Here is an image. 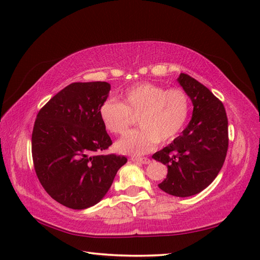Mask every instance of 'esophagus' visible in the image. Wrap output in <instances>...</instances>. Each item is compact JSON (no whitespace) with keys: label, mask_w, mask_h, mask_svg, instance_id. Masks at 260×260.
<instances>
[{"label":"esophagus","mask_w":260,"mask_h":260,"mask_svg":"<svg viewBox=\"0 0 260 260\" xmlns=\"http://www.w3.org/2000/svg\"><path fill=\"white\" fill-rule=\"evenodd\" d=\"M132 161L137 162V163H142V164H150L151 159L148 157H132Z\"/></svg>","instance_id":"obj_1"}]
</instances>
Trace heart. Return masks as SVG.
<instances>
[{
  "label": "heart",
  "mask_w": 260,
  "mask_h": 260,
  "mask_svg": "<svg viewBox=\"0 0 260 260\" xmlns=\"http://www.w3.org/2000/svg\"><path fill=\"white\" fill-rule=\"evenodd\" d=\"M119 102L106 99L98 108L105 129L115 135L124 134L137 116L140 129L125 134L116 148L125 154H145L175 139L184 128L190 116L189 95L181 88L139 82L119 95Z\"/></svg>",
  "instance_id": "b5f03b06"
}]
</instances>
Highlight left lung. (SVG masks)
Wrapping results in <instances>:
<instances>
[{
  "label": "left lung",
  "instance_id": "left-lung-1",
  "mask_svg": "<svg viewBox=\"0 0 260 260\" xmlns=\"http://www.w3.org/2000/svg\"><path fill=\"white\" fill-rule=\"evenodd\" d=\"M180 85L191 98L193 114L183 134L153 155L168 167L159 189L174 197L194 196L217 178L227 155L228 118L222 102L186 74Z\"/></svg>",
  "mask_w": 260,
  "mask_h": 260
}]
</instances>
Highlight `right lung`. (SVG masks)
<instances>
[{"mask_svg": "<svg viewBox=\"0 0 260 260\" xmlns=\"http://www.w3.org/2000/svg\"><path fill=\"white\" fill-rule=\"evenodd\" d=\"M109 90L105 81L74 82L37 115L33 167L48 194L67 208L81 210L101 201L127 162L125 156L102 154L113 144L98 115Z\"/></svg>", "mask_w": 260, "mask_h": 260, "instance_id": "obj_1", "label": "right lung"}]
</instances>
